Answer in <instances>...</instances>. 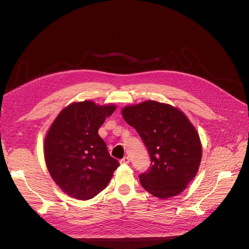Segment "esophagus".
Here are the masks:
<instances>
[{"label": "esophagus", "instance_id": "34e87169", "mask_svg": "<svg viewBox=\"0 0 249 249\" xmlns=\"http://www.w3.org/2000/svg\"><path fill=\"white\" fill-rule=\"evenodd\" d=\"M130 163V159L129 157H124L122 160H120V164H129Z\"/></svg>", "mask_w": 249, "mask_h": 249}]
</instances>
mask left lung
I'll list each match as a JSON object with an SVG mask.
<instances>
[{
    "mask_svg": "<svg viewBox=\"0 0 249 249\" xmlns=\"http://www.w3.org/2000/svg\"><path fill=\"white\" fill-rule=\"evenodd\" d=\"M147 147L150 166L139 175L144 189L161 199L178 195L196 176L201 160L199 136L184 113L146 101L122 111Z\"/></svg>",
    "mask_w": 249,
    "mask_h": 249,
    "instance_id": "left-lung-1",
    "label": "left lung"
}]
</instances>
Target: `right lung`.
<instances>
[{
    "mask_svg": "<svg viewBox=\"0 0 249 249\" xmlns=\"http://www.w3.org/2000/svg\"><path fill=\"white\" fill-rule=\"evenodd\" d=\"M114 105L71 104L59 113L44 140V159L55 183L70 196L87 200L107 187L119 163L99 131Z\"/></svg>",
    "mask_w": 249,
    "mask_h": 249,
    "instance_id": "1",
    "label": "right lung"
}]
</instances>
